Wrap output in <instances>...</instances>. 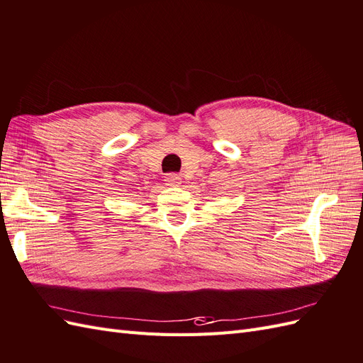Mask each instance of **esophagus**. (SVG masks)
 <instances>
[{"label": "esophagus", "mask_w": 363, "mask_h": 363, "mask_svg": "<svg viewBox=\"0 0 363 363\" xmlns=\"http://www.w3.org/2000/svg\"><path fill=\"white\" fill-rule=\"evenodd\" d=\"M164 182H167L168 186H179L182 183V177L179 174H167V177H164Z\"/></svg>", "instance_id": "1"}]
</instances>
